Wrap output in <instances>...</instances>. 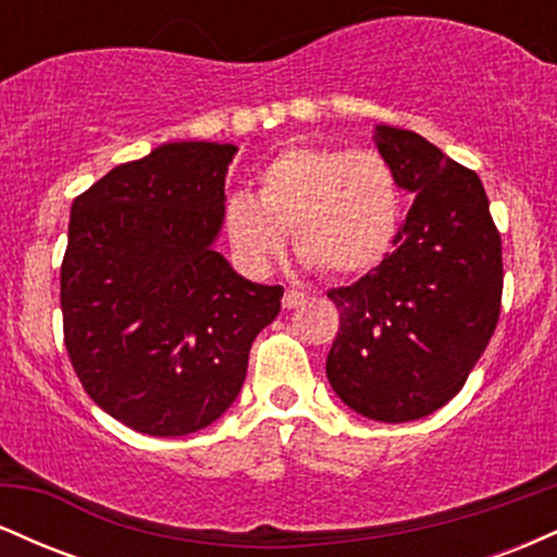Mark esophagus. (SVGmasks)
<instances>
[{
	"mask_svg": "<svg viewBox=\"0 0 557 557\" xmlns=\"http://www.w3.org/2000/svg\"><path fill=\"white\" fill-rule=\"evenodd\" d=\"M300 304H306V296L300 290H285L283 296V309H298Z\"/></svg>",
	"mask_w": 557,
	"mask_h": 557,
	"instance_id": "esophagus-1",
	"label": "esophagus"
}]
</instances>
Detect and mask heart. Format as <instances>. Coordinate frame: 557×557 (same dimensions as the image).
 <instances>
[{
    "label": "heart",
    "mask_w": 557,
    "mask_h": 557,
    "mask_svg": "<svg viewBox=\"0 0 557 557\" xmlns=\"http://www.w3.org/2000/svg\"><path fill=\"white\" fill-rule=\"evenodd\" d=\"M400 207L398 177L376 151L287 146L259 170L257 198H227L225 235L251 274L272 270L290 233L298 259L348 280L387 257Z\"/></svg>",
    "instance_id": "heart-1"
}]
</instances>
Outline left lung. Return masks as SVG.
I'll return each instance as SVG.
<instances>
[{"mask_svg": "<svg viewBox=\"0 0 557 557\" xmlns=\"http://www.w3.org/2000/svg\"><path fill=\"white\" fill-rule=\"evenodd\" d=\"M374 144L413 207L380 267L327 293L341 311L327 380L361 417L403 424L443 408L487 348L503 248L474 170L413 131L376 125Z\"/></svg>", "mask_w": 557, "mask_h": 557, "instance_id": "1", "label": "left lung"}]
</instances>
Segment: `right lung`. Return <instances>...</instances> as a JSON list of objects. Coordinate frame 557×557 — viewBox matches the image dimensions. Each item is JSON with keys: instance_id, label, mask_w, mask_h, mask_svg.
Returning <instances> with one entry per match:
<instances>
[{"instance_id": "1", "label": "right lung", "mask_w": 557, "mask_h": 557, "mask_svg": "<svg viewBox=\"0 0 557 557\" xmlns=\"http://www.w3.org/2000/svg\"><path fill=\"white\" fill-rule=\"evenodd\" d=\"M238 146L181 140L125 162L73 201L60 272L65 348L83 389L151 437L209 426L238 398L280 285L214 248Z\"/></svg>"}]
</instances>
